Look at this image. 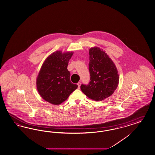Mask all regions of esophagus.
Here are the masks:
<instances>
[{"mask_svg": "<svg viewBox=\"0 0 155 155\" xmlns=\"http://www.w3.org/2000/svg\"><path fill=\"white\" fill-rule=\"evenodd\" d=\"M77 85H78V89H80V85H81V83H80V82H78V83H77Z\"/></svg>", "mask_w": 155, "mask_h": 155, "instance_id": "esophagus-1", "label": "esophagus"}]
</instances>
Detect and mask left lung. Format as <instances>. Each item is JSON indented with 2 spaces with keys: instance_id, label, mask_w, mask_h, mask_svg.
Segmentation results:
<instances>
[{
  "instance_id": "1",
  "label": "left lung",
  "mask_w": 155,
  "mask_h": 155,
  "mask_svg": "<svg viewBox=\"0 0 155 155\" xmlns=\"http://www.w3.org/2000/svg\"><path fill=\"white\" fill-rule=\"evenodd\" d=\"M89 70L91 81L81 84V90L89 98L101 101L112 95L118 86L119 76L115 64L98 47L89 49Z\"/></svg>"
}]
</instances>
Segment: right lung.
<instances>
[{
  "mask_svg": "<svg viewBox=\"0 0 155 155\" xmlns=\"http://www.w3.org/2000/svg\"><path fill=\"white\" fill-rule=\"evenodd\" d=\"M73 52L56 51L45 60L36 79V87L40 96L53 104H60L68 99L78 87L70 81L68 61Z\"/></svg>",
  "mask_w": 155,
  "mask_h": 155,
  "instance_id": "obj_1",
  "label": "right lung"
}]
</instances>
